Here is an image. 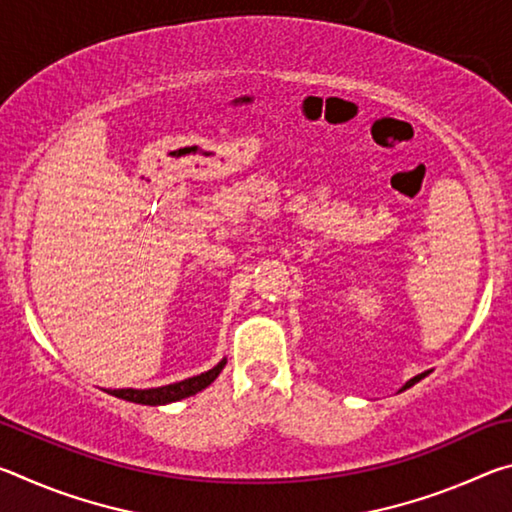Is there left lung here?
<instances>
[{"mask_svg": "<svg viewBox=\"0 0 512 512\" xmlns=\"http://www.w3.org/2000/svg\"><path fill=\"white\" fill-rule=\"evenodd\" d=\"M427 375H429V370H427V372H420V375H415L413 379L406 381V384L400 388V393H402V391H406V388H411L413 384H418V381H420V379H424V377H427Z\"/></svg>", "mask_w": 512, "mask_h": 512, "instance_id": "obj_1", "label": "left lung"}]
</instances>
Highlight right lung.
I'll return each mask as SVG.
<instances>
[{
  "label": "right lung",
  "instance_id": "right-lung-1",
  "mask_svg": "<svg viewBox=\"0 0 512 512\" xmlns=\"http://www.w3.org/2000/svg\"><path fill=\"white\" fill-rule=\"evenodd\" d=\"M225 361L228 359H221L212 370L201 372V375L189 377L183 381H176V384H169V386L144 388V391L142 388H110V391H106V393L115 395V397H119V400H126V402L146 404V406H164V404L185 400V397L201 393L203 388L210 386L212 381L219 377V372L225 368Z\"/></svg>",
  "mask_w": 512,
  "mask_h": 512
}]
</instances>
